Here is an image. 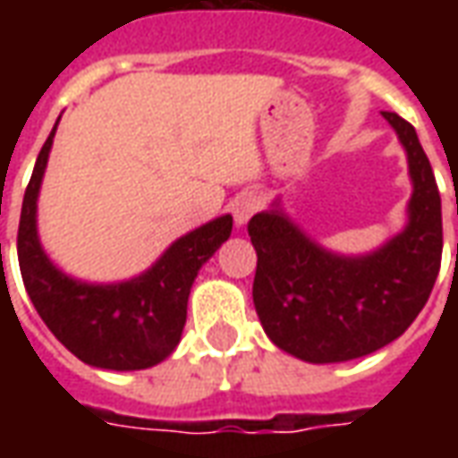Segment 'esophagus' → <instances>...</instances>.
Segmentation results:
<instances>
[{"label":"esophagus","instance_id":"esophagus-1","mask_svg":"<svg viewBox=\"0 0 458 458\" xmlns=\"http://www.w3.org/2000/svg\"><path fill=\"white\" fill-rule=\"evenodd\" d=\"M259 210V196L258 193H242L235 199L233 203V216H235V225L242 228V225H248V220L255 216Z\"/></svg>","mask_w":458,"mask_h":458}]
</instances>
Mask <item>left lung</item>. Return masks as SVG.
Wrapping results in <instances>:
<instances>
[{"label": "left lung", "mask_w": 458, "mask_h": 458, "mask_svg": "<svg viewBox=\"0 0 458 458\" xmlns=\"http://www.w3.org/2000/svg\"><path fill=\"white\" fill-rule=\"evenodd\" d=\"M407 154L412 196L404 228L363 255L324 248L282 208L248 225L258 252L252 301L269 341L307 363H344L403 336L432 294L442 265V199L417 131L383 113Z\"/></svg>", "instance_id": "8db88e82"}]
</instances>
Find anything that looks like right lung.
<instances>
[{"instance_id":"1","label":"right lung","mask_w":458,"mask_h":458,"mask_svg":"<svg viewBox=\"0 0 458 458\" xmlns=\"http://www.w3.org/2000/svg\"><path fill=\"white\" fill-rule=\"evenodd\" d=\"M55 130L58 122L38 151L21 203L16 250L29 299L51 334L83 363L122 373L151 368L176 351L193 279L230 238L233 216H218L181 235L151 267L130 279L85 282L71 277L48 258L36 220Z\"/></svg>"}]
</instances>
